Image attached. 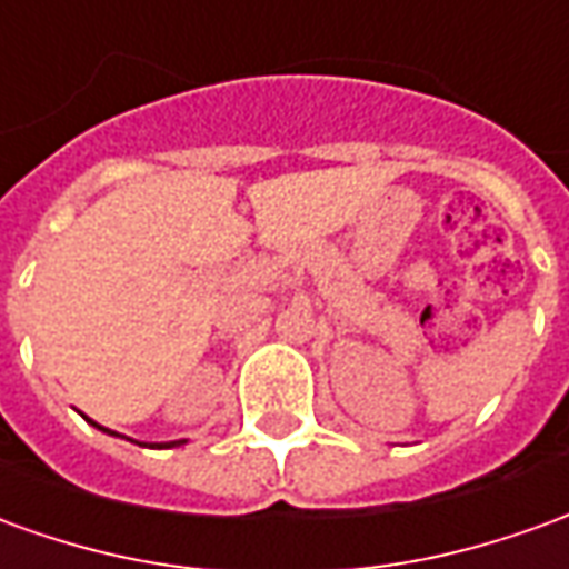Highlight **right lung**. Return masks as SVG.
Here are the masks:
<instances>
[{"mask_svg": "<svg viewBox=\"0 0 569 569\" xmlns=\"http://www.w3.org/2000/svg\"><path fill=\"white\" fill-rule=\"evenodd\" d=\"M93 427H100V423H93ZM100 429H103V432H112V429H106V427H100ZM112 436H116V432H112ZM176 445H182V441H161V445H154V448H176Z\"/></svg>", "mask_w": 569, "mask_h": 569, "instance_id": "obj_1", "label": "right lung"}]
</instances>
